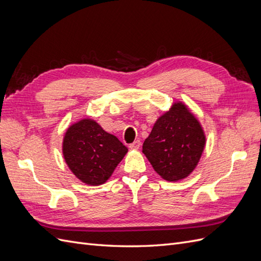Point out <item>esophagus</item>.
<instances>
[{"label": "esophagus", "instance_id": "obj_1", "mask_svg": "<svg viewBox=\"0 0 261 261\" xmlns=\"http://www.w3.org/2000/svg\"><path fill=\"white\" fill-rule=\"evenodd\" d=\"M130 149H135V150H137V149H139V147H140V141L139 140H135L134 141V143H132V144H129V146H128Z\"/></svg>", "mask_w": 261, "mask_h": 261}]
</instances>
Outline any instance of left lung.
Listing matches in <instances>:
<instances>
[{
  "instance_id": "1",
  "label": "left lung",
  "mask_w": 261,
  "mask_h": 261,
  "mask_svg": "<svg viewBox=\"0 0 261 261\" xmlns=\"http://www.w3.org/2000/svg\"><path fill=\"white\" fill-rule=\"evenodd\" d=\"M204 145L206 136L199 121L183 102H175L154 123L143 152L162 178L176 181L195 170Z\"/></svg>"
}]
</instances>
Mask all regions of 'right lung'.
I'll list each match as a JSON object with an SVG mask.
<instances>
[{"instance_id": "add662e5", "label": "right lung", "mask_w": 261, "mask_h": 261, "mask_svg": "<svg viewBox=\"0 0 261 261\" xmlns=\"http://www.w3.org/2000/svg\"><path fill=\"white\" fill-rule=\"evenodd\" d=\"M62 150L74 175L92 186L106 183L128 151L116 136L91 118H83L69 126Z\"/></svg>"}]
</instances>
